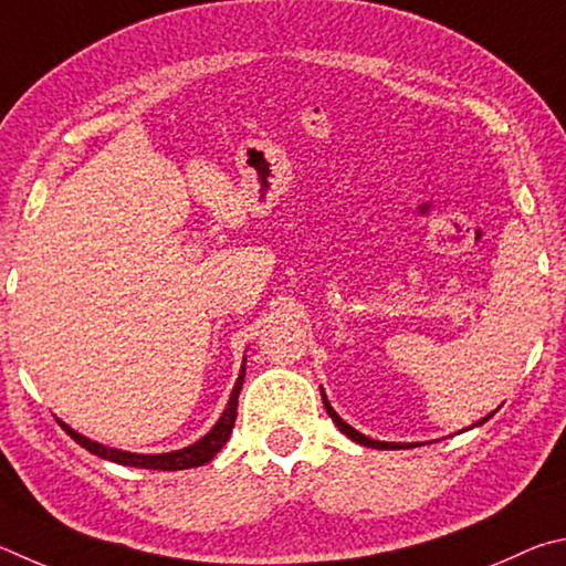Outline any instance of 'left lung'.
<instances>
[{"label": "left lung", "instance_id": "obj_1", "mask_svg": "<svg viewBox=\"0 0 566 566\" xmlns=\"http://www.w3.org/2000/svg\"><path fill=\"white\" fill-rule=\"evenodd\" d=\"M321 395H323V405H325V410H328V415L333 418V422L338 424V430H340L343 434H348V438H350L353 442L363 444V448H373V450H410V448H412V442H380V440H373V438H368V434H363V432H358L355 428H350V424L345 422V420L340 418V415L331 408V402H328V398H325L323 388H321ZM494 412H497V410H494ZM494 412H490L488 418H482L480 422H474V428H478V424H482V422H488Z\"/></svg>", "mask_w": 566, "mask_h": 566}]
</instances>
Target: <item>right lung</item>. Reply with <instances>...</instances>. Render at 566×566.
Returning a JSON list of instances; mask_svg holds the SVG:
<instances>
[{
  "mask_svg": "<svg viewBox=\"0 0 566 566\" xmlns=\"http://www.w3.org/2000/svg\"><path fill=\"white\" fill-rule=\"evenodd\" d=\"M243 378H245V358L241 365V373H238V380L231 390V398H228V405L221 418L208 430L201 440L188 444L184 450H174V452H161V454H138V452H126V450H116V448H106L102 442H94L78 434L76 430L69 428L66 422L59 420L62 430L72 438L74 442L82 444L84 450H88L96 458L116 462V464H126V468H142V470H191V468H201V464L211 462L218 452H221L223 444L231 438V430L235 424V410H238V392L243 388Z\"/></svg>",
  "mask_w": 566,
  "mask_h": 566,
  "instance_id": "add662e5",
  "label": "right lung"
}]
</instances>
